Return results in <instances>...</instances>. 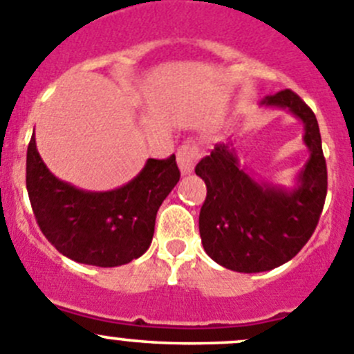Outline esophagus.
Wrapping results in <instances>:
<instances>
[{
    "label": "esophagus",
    "instance_id": "1",
    "mask_svg": "<svg viewBox=\"0 0 354 354\" xmlns=\"http://www.w3.org/2000/svg\"><path fill=\"white\" fill-rule=\"evenodd\" d=\"M197 159H198V149L195 145H192V143H185V145H181L180 149H178L176 160L183 174H190L192 171H194Z\"/></svg>",
    "mask_w": 354,
    "mask_h": 354
}]
</instances>
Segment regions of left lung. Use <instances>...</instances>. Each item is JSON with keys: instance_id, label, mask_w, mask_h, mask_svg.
Returning a JSON list of instances; mask_svg holds the SVG:
<instances>
[{"instance_id": "left-lung-1", "label": "left lung", "mask_w": 354, "mask_h": 354, "mask_svg": "<svg viewBox=\"0 0 354 354\" xmlns=\"http://www.w3.org/2000/svg\"><path fill=\"white\" fill-rule=\"evenodd\" d=\"M261 104L287 109L303 121L310 159L296 188L257 183L225 143H216L195 166L207 187L198 216L202 245L211 259L240 273L268 272L292 259L313 235L327 197V164L313 111L290 90Z\"/></svg>"}]
</instances>
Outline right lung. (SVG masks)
<instances>
[{
	"label": "right lung",
	"instance_id": "obj_1",
	"mask_svg": "<svg viewBox=\"0 0 354 354\" xmlns=\"http://www.w3.org/2000/svg\"><path fill=\"white\" fill-rule=\"evenodd\" d=\"M180 181L176 157L149 159L124 187L86 192L50 173L30 138L26 185L32 212L48 242L82 264L121 266L150 247L156 216L164 198Z\"/></svg>",
	"mask_w": 354,
	"mask_h": 354
}]
</instances>
